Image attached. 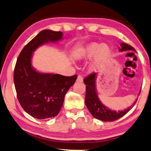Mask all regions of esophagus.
I'll use <instances>...</instances> for the list:
<instances>
[{
    "label": "esophagus",
    "instance_id": "esophagus-1",
    "mask_svg": "<svg viewBox=\"0 0 151 151\" xmlns=\"http://www.w3.org/2000/svg\"><path fill=\"white\" fill-rule=\"evenodd\" d=\"M77 82H83V77H82V76L79 75V76H78Z\"/></svg>",
    "mask_w": 151,
    "mask_h": 151
}]
</instances>
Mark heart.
I'll return each mask as SVG.
<instances>
[{
	"label": "heart",
	"instance_id": "b5f03b06",
	"mask_svg": "<svg viewBox=\"0 0 151 151\" xmlns=\"http://www.w3.org/2000/svg\"><path fill=\"white\" fill-rule=\"evenodd\" d=\"M111 54L112 50L108 45L93 42L80 48L78 52V57L80 59L86 60L95 56L93 67L97 69L108 60Z\"/></svg>",
	"mask_w": 151,
	"mask_h": 151
}]
</instances>
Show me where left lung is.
Instances as JSON below:
<instances>
[{
    "mask_svg": "<svg viewBox=\"0 0 151 151\" xmlns=\"http://www.w3.org/2000/svg\"><path fill=\"white\" fill-rule=\"evenodd\" d=\"M121 47L119 50L121 52L127 50H135L132 46L126 43H122ZM96 73H92L87 76L84 79V82L86 84V96H85V104L89 112L95 119L101 120L102 121L112 122L120 119L126 114L131 110L132 107L124 111H112L109 110L103 105L98 98L97 91L95 87Z\"/></svg>",
    "mask_w": 151,
    "mask_h": 151,
    "instance_id": "8db88e82",
    "label": "left lung"
}]
</instances>
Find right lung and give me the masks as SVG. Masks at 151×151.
<instances>
[{
	"label": "right lung",
	"instance_id": "right-lung-1",
	"mask_svg": "<svg viewBox=\"0 0 151 151\" xmlns=\"http://www.w3.org/2000/svg\"><path fill=\"white\" fill-rule=\"evenodd\" d=\"M60 31L44 30L22 50L14 69V80L17 99L26 112L32 117L45 119L59 113L65 96L78 76L39 73L31 67L32 52L39 45L62 39Z\"/></svg>",
	"mask_w": 151,
	"mask_h": 151
}]
</instances>
